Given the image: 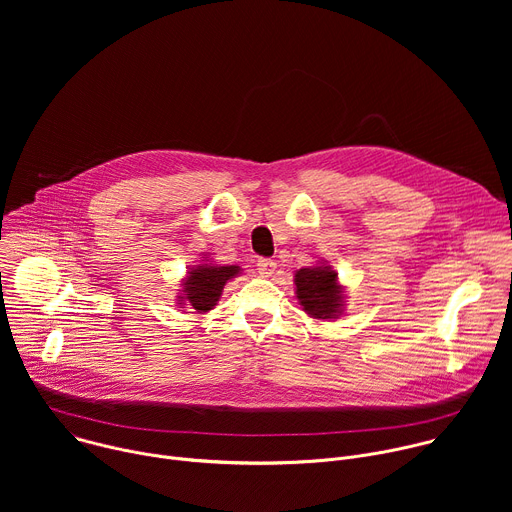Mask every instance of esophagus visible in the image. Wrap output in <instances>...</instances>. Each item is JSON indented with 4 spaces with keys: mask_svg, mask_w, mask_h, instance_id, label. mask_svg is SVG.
Here are the masks:
<instances>
[{
    "mask_svg": "<svg viewBox=\"0 0 512 512\" xmlns=\"http://www.w3.org/2000/svg\"><path fill=\"white\" fill-rule=\"evenodd\" d=\"M277 269V263L273 259H259L257 261V271L261 277H271Z\"/></svg>",
    "mask_w": 512,
    "mask_h": 512,
    "instance_id": "obj_1",
    "label": "esophagus"
}]
</instances>
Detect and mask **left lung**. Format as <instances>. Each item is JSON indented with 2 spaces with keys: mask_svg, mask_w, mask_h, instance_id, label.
Segmentation results:
<instances>
[{
  "mask_svg": "<svg viewBox=\"0 0 512 512\" xmlns=\"http://www.w3.org/2000/svg\"><path fill=\"white\" fill-rule=\"evenodd\" d=\"M294 283L300 306L310 318L336 320L342 316L344 289L338 283V273L330 265L304 267L296 273Z\"/></svg>",
  "mask_w": 512,
  "mask_h": 512,
  "instance_id": "8db88e82",
  "label": "left lung"
}]
</instances>
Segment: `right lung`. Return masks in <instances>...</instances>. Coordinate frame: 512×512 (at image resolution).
I'll return each instance as SVG.
<instances>
[{
  "instance_id": "obj_1",
  "label": "right lung",
  "mask_w": 512,
  "mask_h": 512,
  "mask_svg": "<svg viewBox=\"0 0 512 512\" xmlns=\"http://www.w3.org/2000/svg\"><path fill=\"white\" fill-rule=\"evenodd\" d=\"M239 273H241L239 265L200 263L192 267L188 275L182 279V289H180L182 296H178V302L204 314L212 310L216 302L221 300L225 283L237 277Z\"/></svg>"
}]
</instances>
